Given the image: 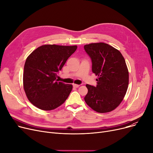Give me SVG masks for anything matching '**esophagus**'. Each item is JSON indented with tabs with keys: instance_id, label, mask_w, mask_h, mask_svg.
Returning <instances> with one entry per match:
<instances>
[{
	"instance_id": "obj_1",
	"label": "esophagus",
	"mask_w": 153,
	"mask_h": 153,
	"mask_svg": "<svg viewBox=\"0 0 153 153\" xmlns=\"http://www.w3.org/2000/svg\"><path fill=\"white\" fill-rule=\"evenodd\" d=\"M73 87H74V88H77V87H79V85H78V84H73Z\"/></svg>"
}]
</instances>
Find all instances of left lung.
Wrapping results in <instances>:
<instances>
[{
	"instance_id": "1",
	"label": "left lung",
	"mask_w": 153,
	"mask_h": 153,
	"mask_svg": "<svg viewBox=\"0 0 153 153\" xmlns=\"http://www.w3.org/2000/svg\"><path fill=\"white\" fill-rule=\"evenodd\" d=\"M84 48L91 59L93 73L98 76L95 87L86 84L85 102L99 113L110 112L120 105L127 91L129 74L125 60L118 50L106 43H91Z\"/></svg>"
}]
</instances>
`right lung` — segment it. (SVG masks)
<instances>
[{
	"label": "right lung",
	"instance_id": "add662e5",
	"mask_svg": "<svg viewBox=\"0 0 153 153\" xmlns=\"http://www.w3.org/2000/svg\"><path fill=\"white\" fill-rule=\"evenodd\" d=\"M77 48L45 45L28 56L24 66L23 83L27 97L33 105L41 110H51L68 99L72 85L58 82L56 76Z\"/></svg>",
	"mask_w": 153,
	"mask_h": 153
}]
</instances>
